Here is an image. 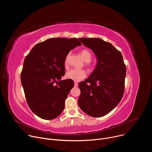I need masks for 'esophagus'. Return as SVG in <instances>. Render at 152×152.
<instances>
[{"label":"esophagus","mask_w":152,"mask_h":152,"mask_svg":"<svg viewBox=\"0 0 152 152\" xmlns=\"http://www.w3.org/2000/svg\"><path fill=\"white\" fill-rule=\"evenodd\" d=\"M74 85H75V87H77V86H78V83H77V82H75V83H74Z\"/></svg>","instance_id":"obj_1"}]
</instances>
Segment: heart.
I'll return each instance as SVG.
<instances>
[{"label": "heart", "mask_w": 152, "mask_h": 152, "mask_svg": "<svg viewBox=\"0 0 152 152\" xmlns=\"http://www.w3.org/2000/svg\"><path fill=\"white\" fill-rule=\"evenodd\" d=\"M81 56L82 58L84 59V61L86 62H89L91 60V53L90 52L86 49H83L80 52ZM69 55H68L67 57L65 59L64 61V64L66 66H68L69 64ZM86 72L84 70H81V69H71L69 71H68L66 74V77L67 79L73 80L76 82H79L83 79L86 77Z\"/></svg>", "instance_id": "obj_1"}]
</instances>
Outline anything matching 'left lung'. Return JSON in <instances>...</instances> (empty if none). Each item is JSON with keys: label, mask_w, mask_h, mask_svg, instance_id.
Masks as SVG:
<instances>
[{"label": "left lung", "mask_w": 152, "mask_h": 152, "mask_svg": "<svg viewBox=\"0 0 152 152\" xmlns=\"http://www.w3.org/2000/svg\"><path fill=\"white\" fill-rule=\"evenodd\" d=\"M79 40L92 50L97 62L90 77L79 83L78 104L86 114L100 117L114 110L123 97L126 66L121 52L110 42L99 38Z\"/></svg>", "instance_id": "8db88e82"}]
</instances>
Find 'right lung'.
Returning <instances> with one entry per match:
<instances>
[{
    "instance_id": "right-lung-1",
    "label": "right lung",
    "mask_w": 152,
    "mask_h": 152,
    "mask_svg": "<svg viewBox=\"0 0 152 152\" xmlns=\"http://www.w3.org/2000/svg\"><path fill=\"white\" fill-rule=\"evenodd\" d=\"M80 46L76 38H50L37 44L26 56L21 82L29 107L39 118L53 120L63 111L74 86L72 80H61L65 74V59Z\"/></svg>"
}]
</instances>
